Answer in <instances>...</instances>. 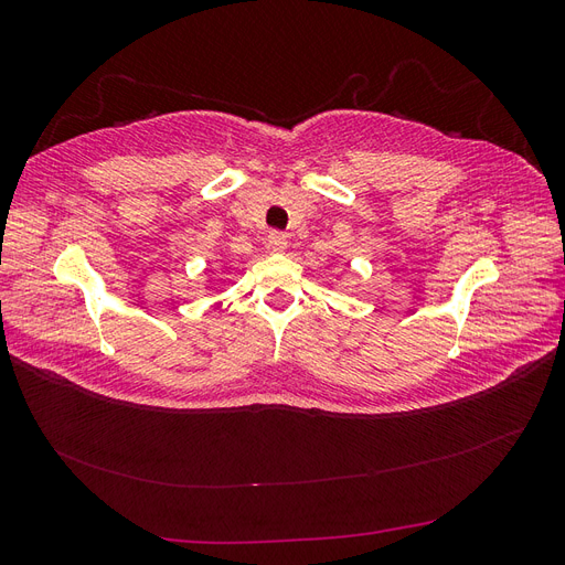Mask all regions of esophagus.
<instances>
[{
	"label": "esophagus",
	"mask_w": 565,
	"mask_h": 565,
	"mask_svg": "<svg viewBox=\"0 0 565 565\" xmlns=\"http://www.w3.org/2000/svg\"><path fill=\"white\" fill-rule=\"evenodd\" d=\"M266 245L270 252H285L287 249V235L280 231H270L266 237Z\"/></svg>",
	"instance_id": "obj_1"
}]
</instances>
